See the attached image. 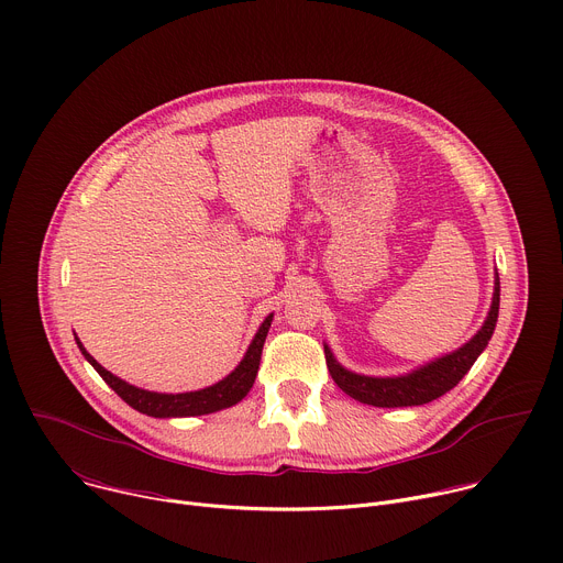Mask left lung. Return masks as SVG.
I'll return each instance as SVG.
<instances>
[{
  "label": "left lung",
  "mask_w": 563,
  "mask_h": 563,
  "mask_svg": "<svg viewBox=\"0 0 563 563\" xmlns=\"http://www.w3.org/2000/svg\"><path fill=\"white\" fill-rule=\"evenodd\" d=\"M499 296H501V285H499V274L495 272V291H493V302L488 309V316L484 320L481 330L461 347L454 352H448L426 365L415 367L412 372L398 374V376H367L347 369L341 365L328 343L325 345V361L328 369L334 378V383L354 400H361L365 406L374 408H410V406H423L430 404V400L443 396L450 391L474 365V361L484 354L488 347L495 328H497V318H499Z\"/></svg>",
  "instance_id": "1"
}]
</instances>
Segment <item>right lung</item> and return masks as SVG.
<instances>
[{"label": "right lung", "instance_id": "right-lung-1", "mask_svg": "<svg viewBox=\"0 0 563 563\" xmlns=\"http://www.w3.org/2000/svg\"><path fill=\"white\" fill-rule=\"evenodd\" d=\"M274 313H269L256 336L252 339L243 361H240L224 378H220L218 383L202 387V389H194V391H178V394H169V391H153V389H144L137 385L126 383L124 378L111 374L109 369H104L75 336V343L82 352V356L93 365V369L104 378V383L129 404L133 410L153 417V419H183V417H202V415H213L220 412L224 408H231L235 404L243 400L250 389L254 387L256 374H258V365H261V356H263V345L267 339V332L272 328Z\"/></svg>", "mask_w": 563, "mask_h": 563}]
</instances>
